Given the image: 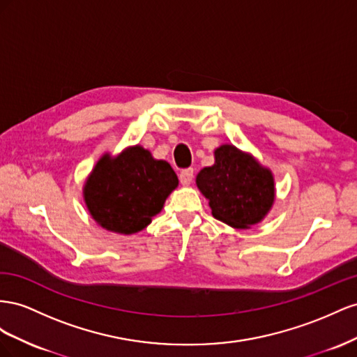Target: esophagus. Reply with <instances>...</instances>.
Here are the masks:
<instances>
[{
    "label": "esophagus",
    "instance_id": "obj_1",
    "mask_svg": "<svg viewBox=\"0 0 357 357\" xmlns=\"http://www.w3.org/2000/svg\"><path fill=\"white\" fill-rule=\"evenodd\" d=\"M192 178H195V170L192 169H184L179 173V181L182 185H190Z\"/></svg>",
    "mask_w": 357,
    "mask_h": 357
}]
</instances>
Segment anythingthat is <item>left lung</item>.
I'll use <instances>...</instances> for the list:
<instances>
[{
    "instance_id": "obj_1",
    "label": "left lung",
    "mask_w": 357,
    "mask_h": 357,
    "mask_svg": "<svg viewBox=\"0 0 357 357\" xmlns=\"http://www.w3.org/2000/svg\"><path fill=\"white\" fill-rule=\"evenodd\" d=\"M196 184L209 200L212 215L236 229L263 220L275 199L271 170L231 145L215 149V165L202 169Z\"/></svg>"
}]
</instances>
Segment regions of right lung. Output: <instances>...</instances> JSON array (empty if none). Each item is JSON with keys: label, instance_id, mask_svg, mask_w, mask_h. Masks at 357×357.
I'll use <instances>...</instances> for the list:
<instances>
[{"label": "right lung", "instance_id": "right-lung-1", "mask_svg": "<svg viewBox=\"0 0 357 357\" xmlns=\"http://www.w3.org/2000/svg\"><path fill=\"white\" fill-rule=\"evenodd\" d=\"M176 187L178 176L167 161L133 146L116 158L105 155L97 162L84 197L101 227L131 235L148 226Z\"/></svg>", "mask_w": 357, "mask_h": 357}]
</instances>
